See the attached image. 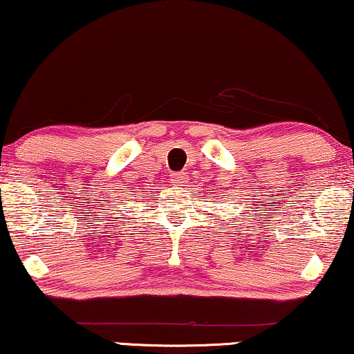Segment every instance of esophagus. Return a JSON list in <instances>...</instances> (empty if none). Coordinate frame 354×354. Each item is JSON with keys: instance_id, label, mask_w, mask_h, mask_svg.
Masks as SVG:
<instances>
[{"instance_id": "obj_1", "label": "esophagus", "mask_w": 354, "mask_h": 354, "mask_svg": "<svg viewBox=\"0 0 354 354\" xmlns=\"http://www.w3.org/2000/svg\"><path fill=\"white\" fill-rule=\"evenodd\" d=\"M187 176L183 172H174L171 174V183L172 185H180V183L185 182Z\"/></svg>"}]
</instances>
